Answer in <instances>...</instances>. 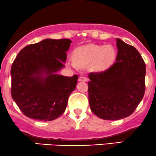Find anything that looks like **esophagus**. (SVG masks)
Returning a JSON list of instances; mask_svg holds the SVG:
<instances>
[{"mask_svg":"<svg viewBox=\"0 0 156 156\" xmlns=\"http://www.w3.org/2000/svg\"><path fill=\"white\" fill-rule=\"evenodd\" d=\"M79 82H87V78L85 77V76H80L79 78Z\"/></svg>","mask_w":156,"mask_h":156,"instance_id":"1","label":"esophagus"}]
</instances>
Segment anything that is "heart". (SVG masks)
Segmentation results:
<instances>
[{
  "label": "heart",
  "instance_id": "heart-1",
  "mask_svg": "<svg viewBox=\"0 0 156 156\" xmlns=\"http://www.w3.org/2000/svg\"><path fill=\"white\" fill-rule=\"evenodd\" d=\"M72 56L74 63L69 62V66L85 67L90 65L93 71H103L114 63L116 51L112 45L88 44L76 48Z\"/></svg>",
  "mask_w": 156,
  "mask_h": 156
}]
</instances>
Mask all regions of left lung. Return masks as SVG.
Wrapping results in <instances>:
<instances>
[{"label":"left lung","mask_w":156,"mask_h":156,"mask_svg":"<svg viewBox=\"0 0 156 156\" xmlns=\"http://www.w3.org/2000/svg\"><path fill=\"white\" fill-rule=\"evenodd\" d=\"M116 62L107 70L88 75L91 111L108 120L131 115L145 91L146 67L140 52L120 38H116Z\"/></svg>","instance_id":"1"}]
</instances>
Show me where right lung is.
<instances>
[{"label":"right lung","mask_w":156,"mask_h":156,"mask_svg":"<svg viewBox=\"0 0 156 156\" xmlns=\"http://www.w3.org/2000/svg\"><path fill=\"white\" fill-rule=\"evenodd\" d=\"M71 41L47 39L22 49L11 69L13 100L27 118L51 121L65 112L78 76L58 72L65 67Z\"/></svg>","instance_id":"right-lung-1"}]
</instances>
